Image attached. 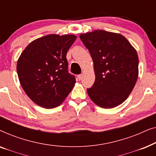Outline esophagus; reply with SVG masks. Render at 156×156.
Returning a JSON list of instances; mask_svg holds the SVG:
<instances>
[{
  "label": "esophagus",
  "mask_w": 156,
  "mask_h": 156,
  "mask_svg": "<svg viewBox=\"0 0 156 156\" xmlns=\"http://www.w3.org/2000/svg\"><path fill=\"white\" fill-rule=\"evenodd\" d=\"M82 77H83V75H82V74H79V75L77 76V78H78V80H80V81L82 80Z\"/></svg>",
  "instance_id": "34e87169"
}]
</instances>
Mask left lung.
<instances>
[{
  "label": "left lung",
  "instance_id": "8db88e82",
  "mask_svg": "<svg viewBox=\"0 0 156 156\" xmlns=\"http://www.w3.org/2000/svg\"><path fill=\"white\" fill-rule=\"evenodd\" d=\"M94 62L95 81L87 89L94 103L104 108L122 104L136 85L138 57L135 48L124 36L97 30L81 34Z\"/></svg>",
  "mask_w": 156,
  "mask_h": 156
}]
</instances>
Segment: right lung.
<instances>
[{"label":"right lung","mask_w":156,"mask_h":156,"mask_svg":"<svg viewBox=\"0 0 156 156\" xmlns=\"http://www.w3.org/2000/svg\"><path fill=\"white\" fill-rule=\"evenodd\" d=\"M74 35H48L31 42L21 53L17 73L23 90L45 108L57 107L71 92L75 76L68 72L67 51Z\"/></svg>","instance_id":"add662e5"}]
</instances>
